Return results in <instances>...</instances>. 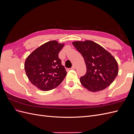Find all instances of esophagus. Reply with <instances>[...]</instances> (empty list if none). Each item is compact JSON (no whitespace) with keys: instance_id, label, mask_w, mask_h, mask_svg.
<instances>
[{"instance_id":"obj_1","label":"esophagus","mask_w":134,"mask_h":134,"mask_svg":"<svg viewBox=\"0 0 134 134\" xmlns=\"http://www.w3.org/2000/svg\"><path fill=\"white\" fill-rule=\"evenodd\" d=\"M75 69V65H72V67L71 68V69H72V70Z\"/></svg>"}]
</instances>
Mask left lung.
Listing matches in <instances>:
<instances>
[{
  "mask_svg": "<svg viewBox=\"0 0 134 134\" xmlns=\"http://www.w3.org/2000/svg\"><path fill=\"white\" fill-rule=\"evenodd\" d=\"M72 44L82 54L86 65V74L80 78L83 87L95 92L110 86L119 72L115 58L103 47L92 41H74Z\"/></svg>",
  "mask_w": 134,
  "mask_h": 134,
  "instance_id": "1",
  "label": "left lung"
}]
</instances>
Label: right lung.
Segmentation results:
<instances>
[{"mask_svg":"<svg viewBox=\"0 0 134 134\" xmlns=\"http://www.w3.org/2000/svg\"><path fill=\"white\" fill-rule=\"evenodd\" d=\"M64 46L56 41H48L36 48L27 58L25 70L28 79L39 90L47 91L57 87L66 75L59 58Z\"/></svg>","mask_w":134,"mask_h":134,"instance_id":"add662e5","label":"right lung"}]
</instances>
